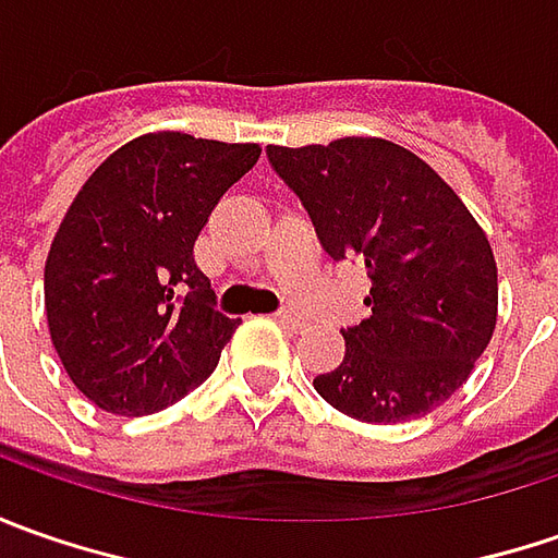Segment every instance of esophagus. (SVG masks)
<instances>
[{
	"label": "esophagus",
	"instance_id": "1",
	"mask_svg": "<svg viewBox=\"0 0 558 558\" xmlns=\"http://www.w3.org/2000/svg\"><path fill=\"white\" fill-rule=\"evenodd\" d=\"M279 323H282L286 329H294V332L307 326V323H304V316H298V313H294V311H282V313H279Z\"/></svg>",
	"mask_w": 558,
	"mask_h": 558
}]
</instances>
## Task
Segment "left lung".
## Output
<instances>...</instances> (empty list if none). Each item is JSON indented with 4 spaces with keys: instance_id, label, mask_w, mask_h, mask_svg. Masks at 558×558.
<instances>
[{
    "instance_id": "1",
    "label": "left lung",
    "mask_w": 558,
    "mask_h": 558,
    "mask_svg": "<svg viewBox=\"0 0 558 558\" xmlns=\"http://www.w3.org/2000/svg\"><path fill=\"white\" fill-rule=\"evenodd\" d=\"M332 260L366 264L373 316L313 388L344 416L391 425L457 395L497 326V260L478 220L435 167L378 136L267 145Z\"/></svg>"
}]
</instances>
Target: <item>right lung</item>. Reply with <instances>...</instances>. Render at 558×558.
Instances as JSON below:
<instances>
[{
    "mask_svg": "<svg viewBox=\"0 0 558 558\" xmlns=\"http://www.w3.org/2000/svg\"><path fill=\"white\" fill-rule=\"evenodd\" d=\"M257 158V142L158 130L120 145L76 192L46 257V319L98 410L158 413L217 369L239 319L214 311L192 247Z\"/></svg>",
    "mask_w": 558,
    "mask_h": 558,
    "instance_id": "1",
    "label": "right lung"
}]
</instances>
